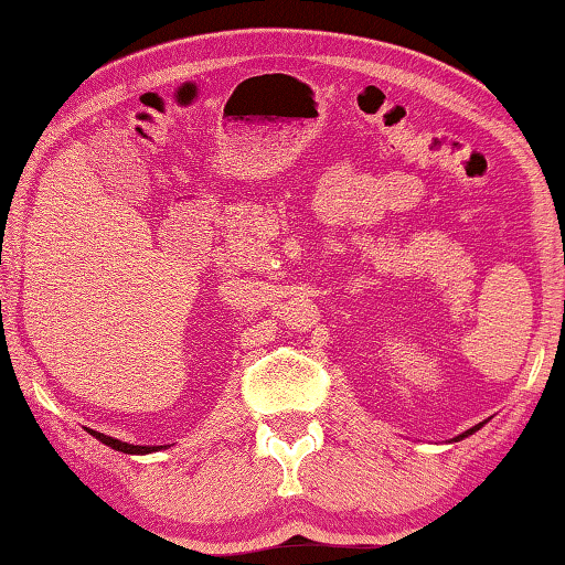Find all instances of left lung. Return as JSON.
<instances>
[{"label": "left lung", "mask_w": 565, "mask_h": 565, "mask_svg": "<svg viewBox=\"0 0 565 565\" xmlns=\"http://www.w3.org/2000/svg\"><path fill=\"white\" fill-rule=\"evenodd\" d=\"M483 424H478V426H473V428H468V431H463L461 436H456V441H461V438H466V436H471V434H476L478 431V428H481Z\"/></svg>", "instance_id": "1"}]
</instances>
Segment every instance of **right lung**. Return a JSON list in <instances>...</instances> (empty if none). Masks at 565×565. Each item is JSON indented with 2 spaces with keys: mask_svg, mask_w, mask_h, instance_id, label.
Segmentation results:
<instances>
[{
  "mask_svg": "<svg viewBox=\"0 0 565 565\" xmlns=\"http://www.w3.org/2000/svg\"><path fill=\"white\" fill-rule=\"evenodd\" d=\"M89 434H92L94 438H99L102 444L111 446L114 451H121V454H151V451H159V448H167V446H134V444H124V441H119V438L104 436V434H99V431H92V428H89Z\"/></svg>",
  "mask_w": 565,
  "mask_h": 565,
  "instance_id": "add662e5",
  "label": "right lung"
}]
</instances>
